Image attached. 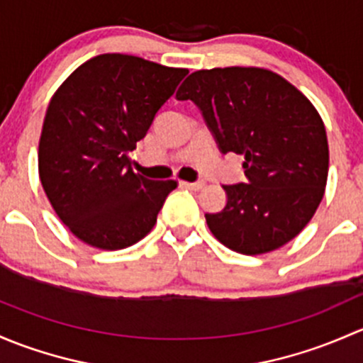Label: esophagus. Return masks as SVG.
Listing matches in <instances>:
<instances>
[{
    "mask_svg": "<svg viewBox=\"0 0 363 363\" xmlns=\"http://www.w3.org/2000/svg\"><path fill=\"white\" fill-rule=\"evenodd\" d=\"M182 185H185L186 189L192 190H201L204 186V182H182Z\"/></svg>",
    "mask_w": 363,
    "mask_h": 363,
    "instance_id": "34e87169",
    "label": "esophagus"
}]
</instances>
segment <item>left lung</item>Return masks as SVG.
<instances>
[{
    "instance_id": "1",
    "label": "left lung",
    "mask_w": 363,
    "mask_h": 363,
    "mask_svg": "<svg viewBox=\"0 0 363 363\" xmlns=\"http://www.w3.org/2000/svg\"><path fill=\"white\" fill-rule=\"evenodd\" d=\"M192 99L223 154L245 155L248 183L223 185L206 213L211 234L242 255L281 248L309 223L328 177V141L313 103L281 74L255 66L194 71L177 92Z\"/></svg>"
}]
</instances>
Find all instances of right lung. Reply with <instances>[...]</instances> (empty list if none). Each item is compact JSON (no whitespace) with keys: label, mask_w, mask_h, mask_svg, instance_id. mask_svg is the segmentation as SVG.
Instances as JSON below:
<instances>
[{"label":"right lung","mask_w":363,"mask_h":363,"mask_svg":"<svg viewBox=\"0 0 363 363\" xmlns=\"http://www.w3.org/2000/svg\"><path fill=\"white\" fill-rule=\"evenodd\" d=\"M186 73L136 55L101 54L52 96L38 145L40 180L59 218L85 245L122 250L154 229L178 182L134 173L127 154Z\"/></svg>","instance_id":"1"}]
</instances>
